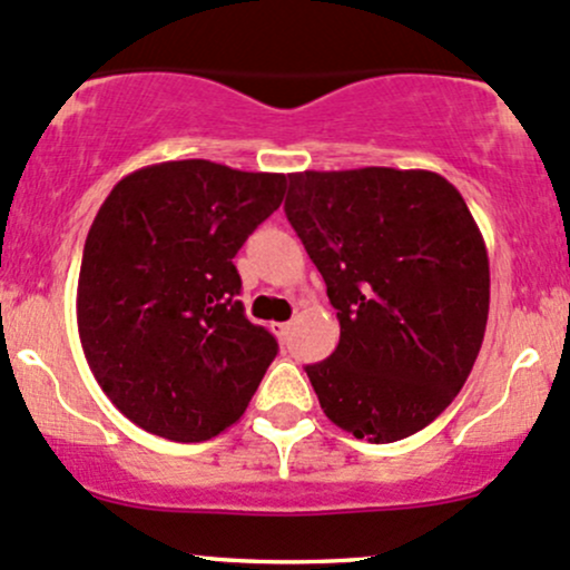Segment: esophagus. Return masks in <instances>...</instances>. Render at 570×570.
Here are the masks:
<instances>
[{
	"mask_svg": "<svg viewBox=\"0 0 570 570\" xmlns=\"http://www.w3.org/2000/svg\"><path fill=\"white\" fill-rule=\"evenodd\" d=\"M272 332L279 336V340L287 342V336L293 332V323H272Z\"/></svg>",
	"mask_w": 570,
	"mask_h": 570,
	"instance_id": "obj_1",
	"label": "esophagus"
}]
</instances>
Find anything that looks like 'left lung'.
I'll list each match as a JSON object with an SVG mask.
<instances>
[{"label": "left lung", "mask_w": 570, "mask_h": 570, "mask_svg": "<svg viewBox=\"0 0 570 570\" xmlns=\"http://www.w3.org/2000/svg\"><path fill=\"white\" fill-rule=\"evenodd\" d=\"M285 214L340 321L336 351L307 366L323 413L370 443L421 432L487 332V244L464 198L432 170H304Z\"/></svg>", "instance_id": "left-lung-1"}]
</instances>
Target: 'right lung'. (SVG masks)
<instances>
[{
    "instance_id": "add662e5",
    "label": "right lung",
    "mask_w": 570,
    "mask_h": 570,
    "mask_svg": "<svg viewBox=\"0 0 570 570\" xmlns=\"http://www.w3.org/2000/svg\"><path fill=\"white\" fill-rule=\"evenodd\" d=\"M285 189V174L170 160L127 174L100 206L78 334L95 381L140 430L200 443L244 415L277 340L244 315L234 258Z\"/></svg>"
}]
</instances>
